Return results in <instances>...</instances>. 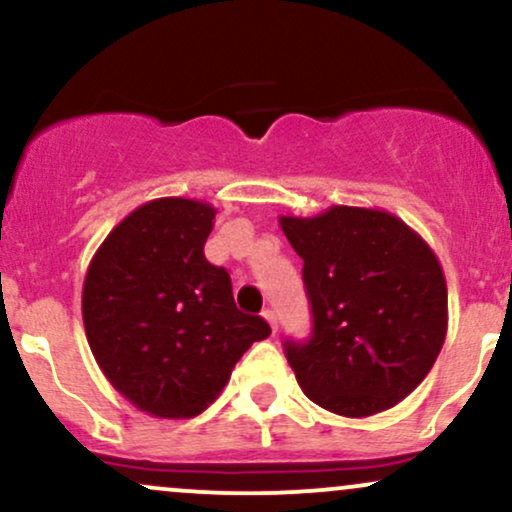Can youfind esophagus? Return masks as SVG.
<instances>
[{
  "label": "esophagus",
  "mask_w": 512,
  "mask_h": 512,
  "mask_svg": "<svg viewBox=\"0 0 512 512\" xmlns=\"http://www.w3.org/2000/svg\"><path fill=\"white\" fill-rule=\"evenodd\" d=\"M262 317H264V320H267V322H269V327H272V332H276V330H279V325H276V313H274V310H272V308L262 310Z\"/></svg>",
  "instance_id": "1"
}]
</instances>
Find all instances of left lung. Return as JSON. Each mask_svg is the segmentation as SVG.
I'll return each instance as SVG.
<instances>
[{
	"instance_id": "obj_1",
	"label": "left lung",
	"mask_w": 512,
	"mask_h": 512,
	"mask_svg": "<svg viewBox=\"0 0 512 512\" xmlns=\"http://www.w3.org/2000/svg\"><path fill=\"white\" fill-rule=\"evenodd\" d=\"M279 223L303 260L313 310L308 342H284L301 390L349 419L395 407L426 378L448 332L436 252L383 209L342 204Z\"/></svg>"
}]
</instances>
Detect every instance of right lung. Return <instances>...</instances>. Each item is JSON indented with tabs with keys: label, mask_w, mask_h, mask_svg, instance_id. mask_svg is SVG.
I'll return each instance as SVG.
<instances>
[{
	"label": "right lung",
	"mask_w": 512,
	"mask_h": 512,
	"mask_svg": "<svg viewBox=\"0 0 512 512\" xmlns=\"http://www.w3.org/2000/svg\"><path fill=\"white\" fill-rule=\"evenodd\" d=\"M216 209L161 197L125 216L84 279L86 339L108 383L158 419H192L219 397L252 342L272 330L233 301L204 257Z\"/></svg>",
	"instance_id": "obj_1"
}]
</instances>
